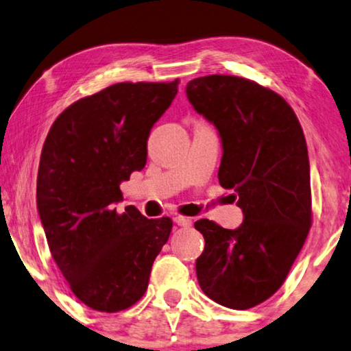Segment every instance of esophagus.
Here are the masks:
<instances>
[{
  "instance_id": "1",
  "label": "esophagus",
  "mask_w": 351,
  "mask_h": 351,
  "mask_svg": "<svg viewBox=\"0 0 351 351\" xmlns=\"http://www.w3.org/2000/svg\"><path fill=\"white\" fill-rule=\"evenodd\" d=\"M174 222L179 225V227H184V228H190L193 222H191L190 217H185V215H176L174 217Z\"/></svg>"
}]
</instances>
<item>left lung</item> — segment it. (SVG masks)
Instances as JSON below:
<instances>
[{"mask_svg": "<svg viewBox=\"0 0 351 351\" xmlns=\"http://www.w3.org/2000/svg\"><path fill=\"white\" fill-rule=\"evenodd\" d=\"M196 112L217 128L223 155L219 182L233 190L244 222L237 230L201 219L196 275L209 299L252 308L275 294L295 262L311 219L310 162L291 105L256 81L208 75L186 84Z\"/></svg>", "mask_w": 351, "mask_h": 351, "instance_id": "1", "label": "left lung"}]
</instances>
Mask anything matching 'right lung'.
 Returning a JSON list of instances; mask_svg holds the SVG:
<instances>
[{"mask_svg":"<svg viewBox=\"0 0 351 351\" xmlns=\"http://www.w3.org/2000/svg\"><path fill=\"white\" fill-rule=\"evenodd\" d=\"M169 83H117L76 100L52 124L36 180L47 246L89 308L114 313L142 299L172 230L169 217L118 213L121 182L147 162V141L177 94Z\"/></svg>","mask_w":351,"mask_h":351,"instance_id":"add662e5","label":"right lung"}]
</instances>
